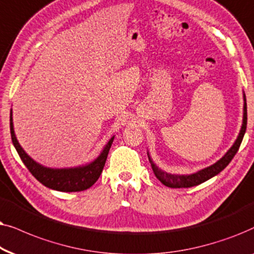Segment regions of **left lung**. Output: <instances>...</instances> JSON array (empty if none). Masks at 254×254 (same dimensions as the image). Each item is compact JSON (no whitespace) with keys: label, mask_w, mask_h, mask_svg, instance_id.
<instances>
[{"label":"left lung","mask_w":254,"mask_h":254,"mask_svg":"<svg viewBox=\"0 0 254 254\" xmlns=\"http://www.w3.org/2000/svg\"><path fill=\"white\" fill-rule=\"evenodd\" d=\"M243 100H244V107H243V123L242 127L239 130V133L237 136V139L235 140V143L232 144V146L226 151V153L223 157L215 162V164L210 165V166L202 168V170L195 172L191 174H172L168 173L166 171H162L161 168H159L157 165L154 164L152 158L150 157V153L147 151V157L148 160L151 162L152 170H153L155 177L160 180L162 184L167 187L171 188H189L194 187L205 182L209 179L214 178L218 173L224 170V168L230 164V161L232 160V158L235 157V154L237 153L239 146H241L243 138H244L245 131H246V124H248V110H246V96L244 90H243Z\"/></svg>","instance_id":"8db88e82"}]
</instances>
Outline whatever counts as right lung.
Returning a JSON list of instances; mask_svg holds the SVG:
<instances>
[{
	"mask_svg": "<svg viewBox=\"0 0 254 254\" xmlns=\"http://www.w3.org/2000/svg\"><path fill=\"white\" fill-rule=\"evenodd\" d=\"M10 133H11V140L15 146L17 153L21 157L22 161L31 172V174L43 184L45 187L58 191H82L90 188L97 181L102 173L104 164H106L108 153L113 144L115 136H113L104 145L102 151L92 161L86 162L83 165L73 167L64 168H52L46 167L44 165L37 162L24 151L21 144L17 140L15 130H13L12 122V109L10 110Z\"/></svg>",
	"mask_w": 254,
	"mask_h": 254,
	"instance_id": "obj_1",
	"label": "right lung"
}]
</instances>
